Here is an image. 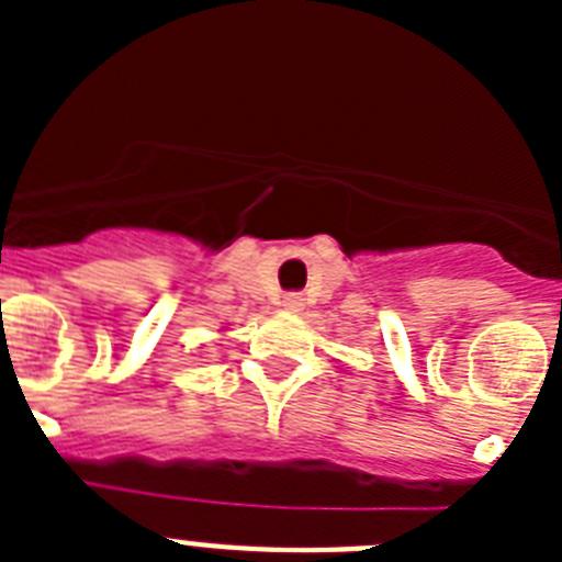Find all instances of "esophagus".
I'll return each instance as SVG.
<instances>
[{
  "mask_svg": "<svg viewBox=\"0 0 562 562\" xmlns=\"http://www.w3.org/2000/svg\"><path fill=\"white\" fill-rule=\"evenodd\" d=\"M284 306H286V310L297 312V310H301V306H304V297H301V295H286L284 297Z\"/></svg>",
  "mask_w": 562,
  "mask_h": 562,
  "instance_id": "esophagus-1",
  "label": "esophagus"
}]
</instances>
